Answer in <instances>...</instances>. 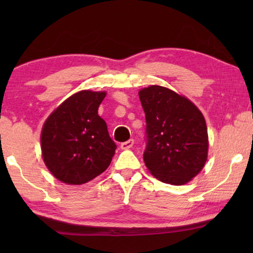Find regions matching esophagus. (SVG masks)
<instances>
[{"label": "esophagus", "instance_id": "obj_1", "mask_svg": "<svg viewBox=\"0 0 253 253\" xmlns=\"http://www.w3.org/2000/svg\"><path fill=\"white\" fill-rule=\"evenodd\" d=\"M133 144H134V140L129 139L127 141H124V143L121 144V148H122V150H129V148L133 146Z\"/></svg>", "mask_w": 253, "mask_h": 253}]
</instances>
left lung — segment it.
Masks as SVG:
<instances>
[{
	"mask_svg": "<svg viewBox=\"0 0 253 253\" xmlns=\"http://www.w3.org/2000/svg\"><path fill=\"white\" fill-rule=\"evenodd\" d=\"M146 119L145 165L159 181L182 185L205 166L209 134L203 114L185 96L162 86L139 91Z\"/></svg>",
	"mask_w": 253,
	"mask_h": 253,
	"instance_id": "1",
	"label": "left lung"
}]
</instances>
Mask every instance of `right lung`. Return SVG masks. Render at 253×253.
<instances>
[{
  "label": "right lung",
  "instance_id": "right-lung-1",
  "mask_svg": "<svg viewBox=\"0 0 253 253\" xmlns=\"http://www.w3.org/2000/svg\"><path fill=\"white\" fill-rule=\"evenodd\" d=\"M106 92L81 91L62 102L43 124L44 165L58 181L81 185L109 167L116 144L98 115Z\"/></svg>",
  "mask_w": 253,
  "mask_h": 253
}]
</instances>
